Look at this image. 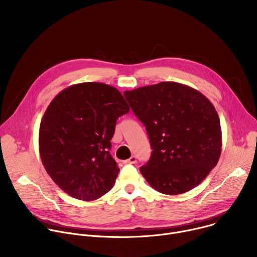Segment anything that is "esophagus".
I'll return each mask as SVG.
<instances>
[{"label":"esophagus","mask_w":257,"mask_h":257,"mask_svg":"<svg viewBox=\"0 0 257 257\" xmlns=\"http://www.w3.org/2000/svg\"><path fill=\"white\" fill-rule=\"evenodd\" d=\"M136 161H137L136 157H135V156H132L130 159H128L127 161H125V163H127V164H135Z\"/></svg>","instance_id":"obj_1"}]
</instances>
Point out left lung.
Here are the masks:
<instances>
[{"label":"left lung","mask_w":257,"mask_h":257,"mask_svg":"<svg viewBox=\"0 0 257 257\" xmlns=\"http://www.w3.org/2000/svg\"><path fill=\"white\" fill-rule=\"evenodd\" d=\"M124 95L150 137L153 153L140 168L149 184L168 195L196 187L222 152L213 104L198 90L171 81L126 90Z\"/></svg>","instance_id":"left-lung-1"}]
</instances>
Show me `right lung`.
Segmentation results:
<instances>
[{"label": "right lung", "mask_w": 257, "mask_h": 257, "mask_svg": "<svg viewBox=\"0 0 257 257\" xmlns=\"http://www.w3.org/2000/svg\"><path fill=\"white\" fill-rule=\"evenodd\" d=\"M130 107L115 87L99 82L71 85L43 116L39 148L56 184L79 200L91 201L112 189L120 172L109 154L117 119Z\"/></svg>", "instance_id": "1"}]
</instances>
